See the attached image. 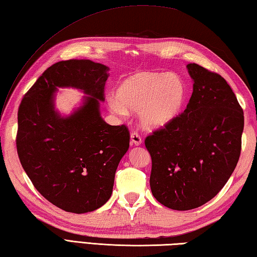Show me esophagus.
<instances>
[{
  "label": "esophagus",
  "instance_id": "esophagus-1",
  "mask_svg": "<svg viewBox=\"0 0 257 257\" xmlns=\"http://www.w3.org/2000/svg\"><path fill=\"white\" fill-rule=\"evenodd\" d=\"M130 141H132V145L134 146H140L143 144V139H141L139 134L137 133H133L130 135Z\"/></svg>",
  "mask_w": 257,
  "mask_h": 257
}]
</instances>
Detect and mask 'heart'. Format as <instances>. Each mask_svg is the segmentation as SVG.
Instances as JSON below:
<instances>
[{
    "mask_svg": "<svg viewBox=\"0 0 257 257\" xmlns=\"http://www.w3.org/2000/svg\"><path fill=\"white\" fill-rule=\"evenodd\" d=\"M109 98L110 110L119 116L138 112L146 129L158 130L171 124L183 111L188 86L177 74L139 70L127 76Z\"/></svg>",
    "mask_w": 257,
    "mask_h": 257,
    "instance_id": "1",
    "label": "heart"
}]
</instances>
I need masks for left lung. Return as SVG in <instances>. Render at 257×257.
I'll return each mask as SVG.
<instances>
[{"instance_id": "left-lung-1", "label": "left lung", "mask_w": 257, "mask_h": 257, "mask_svg": "<svg viewBox=\"0 0 257 257\" xmlns=\"http://www.w3.org/2000/svg\"><path fill=\"white\" fill-rule=\"evenodd\" d=\"M193 92L177 120L145 140L152 161L150 188L172 210L205 204L224 187L241 154L244 113L226 80L187 65Z\"/></svg>"}]
</instances>
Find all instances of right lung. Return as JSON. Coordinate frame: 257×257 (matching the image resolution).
I'll return each instance as SVG.
<instances>
[{
	"label": "right lung",
	"instance_id": "obj_1",
	"mask_svg": "<svg viewBox=\"0 0 257 257\" xmlns=\"http://www.w3.org/2000/svg\"><path fill=\"white\" fill-rule=\"evenodd\" d=\"M108 72L89 59L58 62L38 77L19 108L21 165L38 192L66 212L81 214L105 204L129 149L127 127L108 124L100 114ZM58 88L85 94L80 107L65 116L55 107Z\"/></svg>",
	"mask_w": 257,
	"mask_h": 257
}]
</instances>
